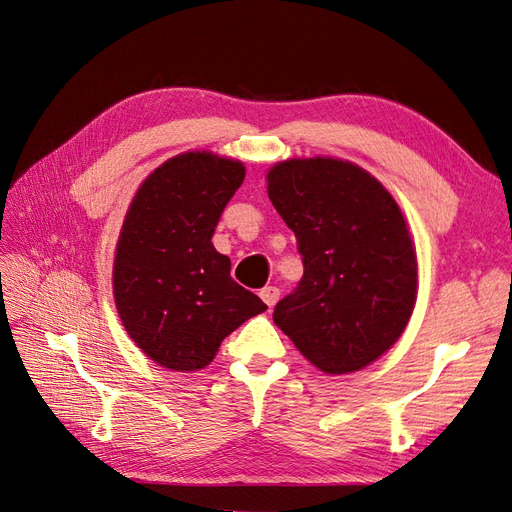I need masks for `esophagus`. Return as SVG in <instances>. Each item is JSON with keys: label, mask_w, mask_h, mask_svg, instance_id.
Wrapping results in <instances>:
<instances>
[{"label": "esophagus", "mask_w": 512, "mask_h": 512, "mask_svg": "<svg viewBox=\"0 0 512 512\" xmlns=\"http://www.w3.org/2000/svg\"><path fill=\"white\" fill-rule=\"evenodd\" d=\"M260 299L265 301L269 307H273L277 301H280V288L277 286H265L260 290Z\"/></svg>", "instance_id": "34e87169"}]
</instances>
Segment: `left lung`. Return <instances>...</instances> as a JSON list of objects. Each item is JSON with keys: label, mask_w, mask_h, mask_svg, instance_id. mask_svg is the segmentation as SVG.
I'll list each match as a JSON object with an SVG mask.
<instances>
[{"label": "left lung", "mask_w": 512, "mask_h": 512, "mask_svg": "<svg viewBox=\"0 0 512 512\" xmlns=\"http://www.w3.org/2000/svg\"><path fill=\"white\" fill-rule=\"evenodd\" d=\"M269 198L297 237L303 277L273 320L324 374L359 371L404 333L416 299V254L393 196L342 160H288Z\"/></svg>", "instance_id": "left-lung-1"}]
</instances>
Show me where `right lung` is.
<instances>
[{
  "mask_svg": "<svg viewBox=\"0 0 512 512\" xmlns=\"http://www.w3.org/2000/svg\"><path fill=\"white\" fill-rule=\"evenodd\" d=\"M245 179L241 162L190 151L164 162L136 192L123 222L115 303L151 361L175 371L211 363L222 339L267 305L230 277L211 237Z\"/></svg>",
  "mask_w": 512,
  "mask_h": 512,
  "instance_id": "add662e5",
  "label": "right lung"
}]
</instances>
